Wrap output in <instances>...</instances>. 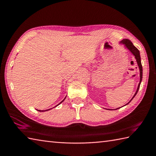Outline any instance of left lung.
<instances>
[{
	"mask_svg": "<svg viewBox=\"0 0 156 156\" xmlns=\"http://www.w3.org/2000/svg\"><path fill=\"white\" fill-rule=\"evenodd\" d=\"M119 43L123 44V45H124L125 48H127L129 51H130L132 54H133V55L134 56V58H136V62L138 66H139V70H140V81H139V86H138L137 87V90L136 91V92H135L134 95L133 96V98L130 100V101H129L127 104L125 105H127L128 103H130V102H131L132 100H133L134 96L136 95V94L138 92V91L139 90V87H140V83H141V81H142V79H143V67H142V64H141V61H140V52L139 50L136 47H135L133 43H132L130 40H128L127 39H123L122 41L119 42ZM119 108H117L116 109H118ZM108 110H111V109H108Z\"/></svg>",
	"mask_w": 156,
	"mask_h": 156,
	"instance_id": "8db88e82",
	"label": "left lung"
}]
</instances>
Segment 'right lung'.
<instances>
[{"label": "right lung", "instance_id": "1", "mask_svg": "<svg viewBox=\"0 0 156 156\" xmlns=\"http://www.w3.org/2000/svg\"><path fill=\"white\" fill-rule=\"evenodd\" d=\"M65 98H64V99L63 100V101H62V102H60V103H59V104H58V105H59L60 104H61V103H62V102H63V101H64V100H65ZM58 105H56V106H55V107H57V106H58ZM50 109H51V108H49V109H47V110H41H41H37V111H40V112H44V111H49V110H50Z\"/></svg>", "mask_w": 156, "mask_h": 156}]
</instances>
